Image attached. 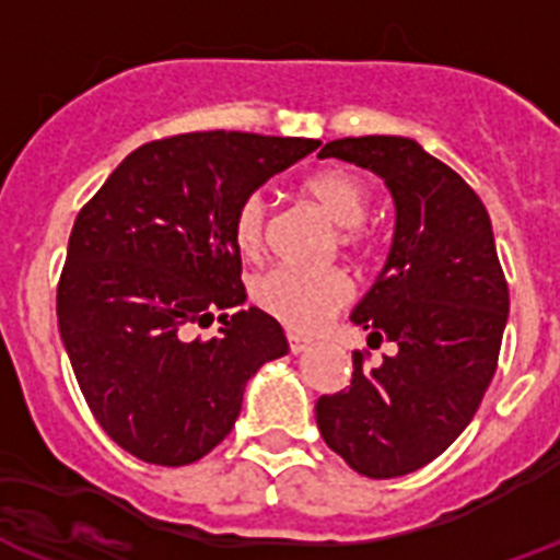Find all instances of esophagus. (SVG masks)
<instances>
[{
  "label": "esophagus",
  "instance_id": "34e87169",
  "mask_svg": "<svg viewBox=\"0 0 560 560\" xmlns=\"http://www.w3.org/2000/svg\"><path fill=\"white\" fill-rule=\"evenodd\" d=\"M288 345H290V352H295V355H299V352H304L310 347V338H304V336H299V332L290 330L288 332Z\"/></svg>",
  "mask_w": 560,
  "mask_h": 560
}]
</instances>
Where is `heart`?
<instances>
[{"label": "heart", "mask_w": 560, "mask_h": 560, "mask_svg": "<svg viewBox=\"0 0 560 560\" xmlns=\"http://www.w3.org/2000/svg\"><path fill=\"white\" fill-rule=\"evenodd\" d=\"M304 192L341 230L347 250L364 244V219L370 210V190L355 173L345 167H324L304 182ZM267 201L261 192H250L233 215V242L242 256H256L265 247ZM253 302L267 316L295 332H316L347 307L352 299V281L341 267L327 270H299V267H272L261 272L250 288Z\"/></svg>", "instance_id": "1"}]
</instances>
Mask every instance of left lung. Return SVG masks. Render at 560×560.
Here are the masks:
<instances>
[{"instance_id": "left-lung-1", "label": "left lung", "mask_w": 560, "mask_h": 560, "mask_svg": "<svg viewBox=\"0 0 560 560\" xmlns=\"http://www.w3.org/2000/svg\"><path fill=\"white\" fill-rule=\"evenodd\" d=\"M384 178L396 230L384 270L352 310L368 345L396 341L378 368L352 352V382L316 404L327 447L368 478L427 467L472 421L510 313L483 201L453 167L404 136L336 139L318 153Z\"/></svg>"}]
</instances>
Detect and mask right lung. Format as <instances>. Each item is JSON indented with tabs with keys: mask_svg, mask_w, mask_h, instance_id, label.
I'll return each instance as SVG.
<instances>
[{
	"mask_svg": "<svg viewBox=\"0 0 560 560\" xmlns=\"http://www.w3.org/2000/svg\"><path fill=\"white\" fill-rule=\"evenodd\" d=\"M316 139L182 133L133 150L77 215L56 316L84 401L121 450L159 467L228 439L244 384L290 350L265 310H244L233 215ZM219 315L220 336L190 339Z\"/></svg>",
	"mask_w": 560,
	"mask_h": 560,
	"instance_id": "right-lung-1",
	"label": "right lung"
}]
</instances>
